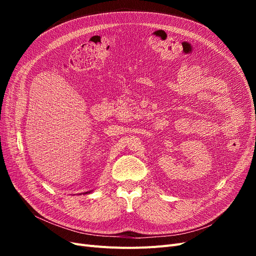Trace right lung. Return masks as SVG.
Wrapping results in <instances>:
<instances>
[{
    "label": "right lung",
    "mask_w": 256,
    "mask_h": 256,
    "mask_svg": "<svg viewBox=\"0 0 256 256\" xmlns=\"http://www.w3.org/2000/svg\"><path fill=\"white\" fill-rule=\"evenodd\" d=\"M85 193H88V192H85Z\"/></svg>",
    "instance_id": "add662e5"
}]
</instances>
